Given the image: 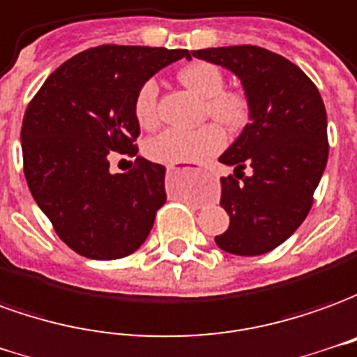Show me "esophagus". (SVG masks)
Returning <instances> with one entry per match:
<instances>
[{"label":"esophagus","instance_id":"obj_1","mask_svg":"<svg viewBox=\"0 0 357 357\" xmlns=\"http://www.w3.org/2000/svg\"><path fill=\"white\" fill-rule=\"evenodd\" d=\"M174 171H176L174 167H171V169H167V173H174Z\"/></svg>","mask_w":357,"mask_h":357}]
</instances>
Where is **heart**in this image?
<instances>
[{
    "label": "heart",
    "instance_id": "1",
    "mask_svg": "<svg viewBox=\"0 0 357 357\" xmlns=\"http://www.w3.org/2000/svg\"><path fill=\"white\" fill-rule=\"evenodd\" d=\"M178 80L188 90L198 93L206 100V115L215 119L231 130L246 125L248 102L244 96L234 92H225V78L215 65L206 61H196L186 65L178 73ZM158 96L159 84L150 78L146 80L134 96V117L138 125L151 128L158 123ZM225 134L217 125H204L199 128H165L146 144L148 158L167 163H192L215 155L223 150Z\"/></svg>",
    "mask_w": 357,
    "mask_h": 357
}]
</instances>
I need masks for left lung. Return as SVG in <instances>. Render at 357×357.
I'll return each mask as SVG.
<instances>
[{"label": "left lung", "instance_id": "8db88e82", "mask_svg": "<svg viewBox=\"0 0 357 357\" xmlns=\"http://www.w3.org/2000/svg\"><path fill=\"white\" fill-rule=\"evenodd\" d=\"M231 70L244 88L248 123L219 158L234 167L221 178L229 229L215 236L234 255H261L302 225L328 158L327 111L319 90L294 63L257 45L190 53ZM250 166L252 173L243 176Z\"/></svg>", "mask_w": 357, "mask_h": 357}]
</instances>
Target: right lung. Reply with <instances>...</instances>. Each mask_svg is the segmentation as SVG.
Here are the masks:
<instances>
[{
    "label": "right lung",
    "instance_id": "1",
    "mask_svg": "<svg viewBox=\"0 0 357 357\" xmlns=\"http://www.w3.org/2000/svg\"><path fill=\"white\" fill-rule=\"evenodd\" d=\"M188 50L98 45L47 77L26 107L21 142L32 198L59 238L90 259L136 252L165 204V167L138 159L109 171L111 151L136 155L134 96Z\"/></svg>",
    "mask_w": 357,
    "mask_h": 357
}]
</instances>
